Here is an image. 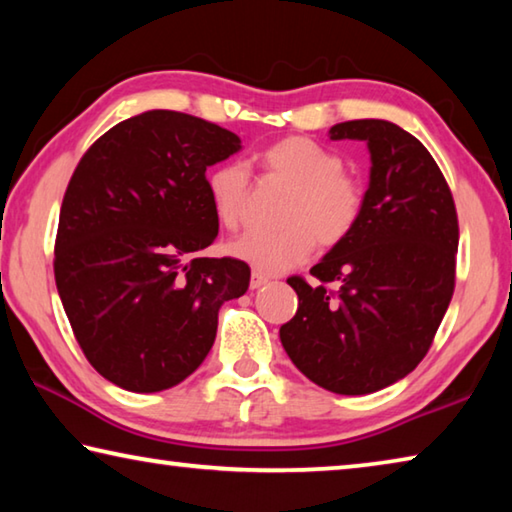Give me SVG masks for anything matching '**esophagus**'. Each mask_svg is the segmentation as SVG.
<instances>
[{
	"label": "esophagus",
	"mask_w": 512,
	"mask_h": 512,
	"mask_svg": "<svg viewBox=\"0 0 512 512\" xmlns=\"http://www.w3.org/2000/svg\"><path fill=\"white\" fill-rule=\"evenodd\" d=\"M266 282H268V277H266L264 273L253 271V275H250V289H259V287H264Z\"/></svg>",
	"instance_id": "obj_1"
}]
</instances>
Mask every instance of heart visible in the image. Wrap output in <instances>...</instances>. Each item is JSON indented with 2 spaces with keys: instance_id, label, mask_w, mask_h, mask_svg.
Wrapping results in <instances>:
<instances>
[{
  "instance_id": "obj_1",
  "label": "heart",
  "mask_w": 512,
  "mask_h": 512,
  "mask_svg": "<svg viewBox=\"0 0 512 512\" xmlns=\"http://www.w3.org/2000/svg\"><path fill=\"white\" fill-rule=\"evenodd\" d=\"M266 176L291 187L284 201L280 230H250L230 246L259 273H284L305 262L314 244L332 248L359 223L366 189L354 173L343 169V158L311 137L291 135L268 144L257 155ZM216 219L228 230L246 223L250 178L241 162L228 160L207 173Z\"/></svg>"
}]
</instances>
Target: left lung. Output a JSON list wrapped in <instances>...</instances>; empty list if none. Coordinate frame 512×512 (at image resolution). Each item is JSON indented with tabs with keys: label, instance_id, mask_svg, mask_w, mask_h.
Listing matches in <instances>:
<instances>
[{
	"label": "left lung",
	"instance_id": "1",
	"mask_svg": "<svg viewBox=\"0 0 512 512\" xmlns=\"http://www.w3.org/2000/svg\"><path fill=\"white\" fill-rule=\"evenodd\" d=\"M329 137L368 142L366 203L350 235L309 271L316 284L287 280L298 311L280 341L314 384L366 395L409 375L429 352L454 296L458 216L443 171L404 128L354 119Z\"/></svg>",
	"mask_w": 512,
	"mask_h": 512
}]
</instances>
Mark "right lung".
I'll return each mask as SVG.
<instances>
[{"label": "right lung", "instance_id": "obj_1", "mask_svg": "<svg viewBox=\"0 0 512 512\" xmlns=\"http://www.w3.org/2000/svg\"><path fill=\"white\" fill-rule=\"evenodd\" d=\"M241 149L212 121L149 110L119 121L74 169L54 275L85 359L112 384L158 393L201 366L219 309L250 268L198 253L219 235L205 171Z\"/></svg>", "mask_w": 512, "mask_h": 512}]
</instances>
